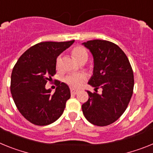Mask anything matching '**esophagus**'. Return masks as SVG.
Masks as SVG:
<instances>
[{
    "mask_svg": "<svg viewBox=\"0 0 153 153\" xmlns=\"http://www.w3.org/2000/svg\"><path fill=\"white\" fill-rule=\"evenodd\" d=\"M78 92H79V90L75 89V88H71V93L72 95H76Z\"/></svg>",
    "mask_w": 153,
    "mask_h": 153,
    "instance_id": "obj_1",
    "label": "esophagus"
}]
</instances>
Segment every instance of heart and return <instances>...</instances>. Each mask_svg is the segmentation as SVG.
<instances>
[{
    "label": "heart",
    "instance_id": "heart-1",
    "mask_svg": "<svg viewBox=\"0 0 153 153\" xmlns=\"http://www.w3.org/2000/svg\"><path fill=\"white\" fill-rule=\"evenodd\" d=\"M71 53H72L74 58L78 62L81 61L83 58H88L87 51L85 48L82 47V46H77V47L74 48ZM60 61L61 58L58 57L56 61V65L58 68L59 67V65H60ZM86 79H87V75L84 73H75V74H71V75H68L65 81L69 85L78 88L80 87L85 82Z\"/></svg>",
    "mask_w": 153,
    "mask_h": 153
}]
</instances>
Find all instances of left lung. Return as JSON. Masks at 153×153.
Segmentation results:
<instances>
[{"label":"left lung","mask_w":153,"mask_h":153,"mask_svg":"<svg viewBox=\"0 0 153 153\" xmlns=\"http://www.w3.org/2000/svg\"><path fill=\"white\" fill-rule=\"evenodd\" d=\"M94 59L93 75L88 85L96 92L87 91L88 100L82 105L85 117L91 124L106 126L124 113L132 98L133 71L124 51L115 44L105 40L82 43ZM101 87V95L97 89Z\"/></svg>","instance_id":"8db88e82"}]
</instances>
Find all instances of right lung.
Instances as JSON below:
<instances>
[{
    "instance_id": "add662e5",
    "label": "right lung",
    "mask_w": 153,
    "mask_h": 153,
    "mask_svg": "<svg viewBox=\"0 0 153 153\" xmlns=\"http://www.w3.org/2000/svg\"><path fill=\"white\" fill-rule=\"evenodd\" d=\"M75 41L45 42L27 49L15 64L10 78V92L18 111L37 126H47L59 119L67 100L69 87L58 82L54 94L46 89L48 81L56 74V59Z\"/></svg>"
}]
</instances>
